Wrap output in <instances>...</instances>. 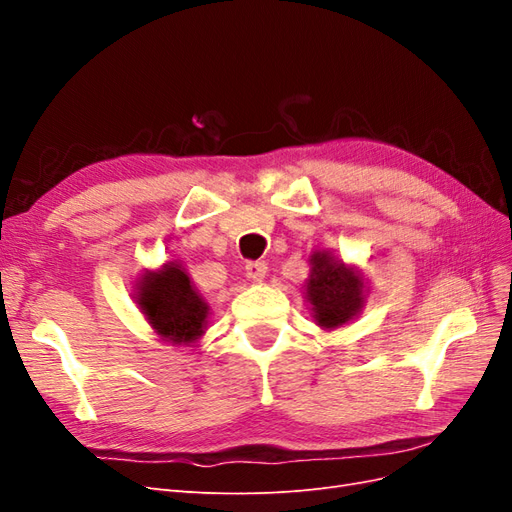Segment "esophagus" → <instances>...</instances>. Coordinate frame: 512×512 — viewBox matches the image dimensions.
Instances as JSON below:
<instances>
[{
    "label": "esophagus",
    "mask_w": 512,
    "mask_h": 512,
    "mask_svg": "<svg viewBox=\"0 0 512 512\" xmlns=\"http://www.w3.org/2000/svg\"><path fill=\"white\" fill-rule=\"evenodd\" d=\"M245 273H247V277H250V280L262 282V280H265V275H267V265H265V262H260V260L247 262Z\"/></svg>",
    "instance_id": "1"
}]
</instances>
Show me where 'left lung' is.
Segmentation results:
<instances>
[{
	"label": "left lung",
	"instance_id": "8db88e82",
	"mask_svg": "<svg viewBox=\"0 0 512 512\" xmlns=\"http://www.w3.org/2000/svg\"><path fill=\"white\" fill-rule=\"evenodd\" d=\"M312 275L307 280V301L322 329L344 327L363 309L365 284L359 269L344 265L331 252H314L309 258Z\"/></svg>",
	"mask_w": 512,
	"mask_h": 512
}]
</instances>
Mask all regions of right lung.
Segmentation results:
<instances>
[{"label": "right lung", "mask_w": 512, "mask_h": 512, "mask_svg": "<svg viewBox=\"0 0 512 512\" xmlns=\"http://www.w3.org/2000/svg\"><path fill=\"white\" fill-rule=\"evenodd\" d=\"M136 303L151 329L173 346H190L207 329L209 305L177 262L143 273Z\"/></svg>", "instance_id": "obj_1"}]
</instances>
